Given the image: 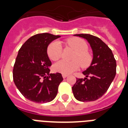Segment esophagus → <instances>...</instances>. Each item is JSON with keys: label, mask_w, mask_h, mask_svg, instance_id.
I'll list each match as a JSON object with an SVG mask.
<instances>
[{"label": "esophagus", "mask_w": 128, "mask_h": 128, "mask_svg": "<svg viewBox=\"0 0 128 128\" xmlns=\"http://www.w3.org/2000/svg\"><path fill=\"white\" fill-rule=\"evenodd\" d=\"M67 76H68V75H67V74H62V77H63V78H66Z\"/></svg>", "instance_id": "1"}]
</instances>
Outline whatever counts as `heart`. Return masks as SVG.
Returning <instances> with one entry per match:
<instances>
[{
  "mask_svg": "<svg viewBox=\"0 0 128 128\" xmlns=\"http://www.w3.org/2000/svg\"><path fill=\"white\" fill-rule=\"evenodd\" d=\"M66 44L72 48L76 54L73 57L72 62L66 60H60L54 65L55 72L64 74H69L72 73L80 68V65L83 68L89 67L92 62V56L90 53L88 46L83 39L74 37L67 40ZM62 53V45L58 41H54L50 43L47 48V54L50 60L56 61L59 60Z\"/></svg>",
  "mask_w": 128,
  "mask_h": 128,
  "instance_id": "obj_1",
  "label": "heart"
}]
</instances>
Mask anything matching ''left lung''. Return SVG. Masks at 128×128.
I'll use <instances>...</instances> for the list:
<instances>
[{
    "label": "left lung",
    "mask_w": 128,
    "mask_h": 128,
    "mask_svg": "<svg viewBox=\"0 0 128 128\" xmlns=\"http://www.w3.org/2000/svg\"><path fill=\"white\" fill-rule=\"evenodd\" d=\"M75 36L86 39L93 51V60L83 72L86 78H76L72 89L75 98L81 102L95 101L107 92L116 74V62L111 49L99 38L80 34Z\"/></svg>",
    "instance_id": "obj_1"
}]
</instances>
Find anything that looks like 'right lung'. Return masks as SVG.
Here are the masks:
<instances>
[{
  "mask_svg": "<svg viewBox=\"0 0 128 128\" xmlns=\"http://www.w3.org/2000/svg\"><path fill=\"white\" fill-rule=\"evenodd\" d=\"M49 33L37 34L21 46L13 68V80L24 97L36 103H46L55 98L63 80L60 73L50 74L52 62L47 48L60 38Z\"/></svg>",
  "mask_w": 128,
  "mask_h": 128,
  "instance_id": "obj_1",
  "label": "right lung"
}]
</instances>
